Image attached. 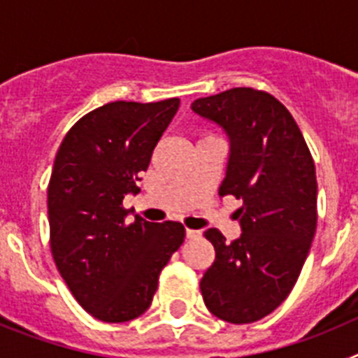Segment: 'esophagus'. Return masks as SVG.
<instances>
[{
  "instance_id": "1",
  "label": "esophagus",
  "mask_w": 358,
  "mask_h": 358,
  "mask_svg": "<svg viewBox=\"0 0 358 358\" xmlns=\"http://www.w3.org/2000/svg\"><path fill=\"white\" fill-rule=\"evenodd\" d=\"M197 236H201V231L186 229V238H197Z\"/></svg>"
}]
</instances>
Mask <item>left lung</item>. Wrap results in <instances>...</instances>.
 Here are the masks:
<instances>
[{
    "label": "left lung",
    "mask_w": 358,
    "mask_h": 358,
    "mask_svg": "<svg viewBox=\"0 0 358 358\" xmlns=\"http://www.w3.org/2000/svg\"><path fill=\"white\" fill-rule=\"evenodd\" d=\"M192 110L217 123L229 140L218 195H235L242 235L226 242L204 233L215 262L201 292L215 317L248 324L268 315L296 285L317 224L315 164L301 131L273 94L235 87L197 98Z\"/></svg>",
    "instance_id": "obj_1"
}]
</instances>
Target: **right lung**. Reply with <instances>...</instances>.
I'll return each mask as SVG.
<instances>
[{
  "label": "right lung",
  "instance_id": "add662e5",
  "mask_svg": "<svg viewBox=\"0 0 358 358\" xmlns=\"http://www.w3.org/2000/svg\"><path fill=\"white\" fill-rule=\"evenodd\" d=\"M179 109L163 102H110L64 136L48 186L50 245L78 305L103 322L140 317L170 256L185 242L179 222H147L122 206Z\"/></svg>",
  "mask_w": 358,
  "mask_h": 358
}]
</instances>
